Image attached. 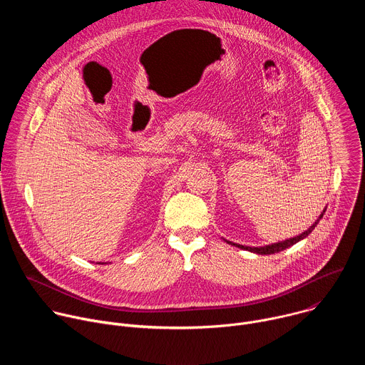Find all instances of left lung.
<instances>
[{"label": "left lung", "instance_id": "8db88e82", "mask_svg": "<svg viewBox=\"0 0 365 365\" xmlns=\"http://www.w3.org/2000/svg\"><path fill=\"white\" fill-rule=\"evenodd\" d=\"M325 211L327 210H324V212L319 215V218L315 221V224L314 225H310L304 232H302L300 235H296V237H293V238H289V240H284V241H279V242H274V244H270V245H264V247H247V245H241V244H235V242H231V241H227L228 244H231V245H235V247H238V248H241V250H247V251H251V252H255V254H262V255H267V254H274V252H279V251H283V250H286V248H289V247H292V245H294L296 242H299L300 240H303V238H306L312 231L315 230V227L319 224V221L322 220V217H324V214H325Z\"/></svg>", "mask_w": 365, "mask_h": 365}]
</instances>
